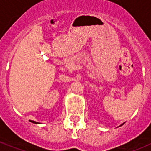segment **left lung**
<instances>
[{
	"label": "left lung",
	"mask_w": 151,
	"mask_h": 151,
	"mask_svg": "<svg viewBox=\"0 0 151 151\" xmlns=\"http://www.w3.org/2000/svg\"><path fill=\"white\" fill-rule=\"evenodd\" d=\"M124 124V123H123V124H121V125H120V126H122V125H123V124ZM120 126H119V127H120Z\"/></svg>",
	"instance_id": "obj_1"
}]
</instances>
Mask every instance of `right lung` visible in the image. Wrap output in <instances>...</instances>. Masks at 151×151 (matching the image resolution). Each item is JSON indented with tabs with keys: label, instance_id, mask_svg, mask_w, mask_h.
I'll list each match as a JSON object with an SVG mask.
<instances>
[{
	"label": "right lung",
	"instance_id": "add662e5",
	"mask_svg": "<svg viewBox=\"0 0 151 151\" xmlns=\"http://www.w3.org/2000/svg\"><path fill=\"white\" fill-rule=\"evenodd\" d=\"M32 123H34V124H39L38 122H34V121H31Z\"/></svg>",
	"mask_w": 151,
	"mask_h": 151
}]
</instances>
